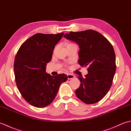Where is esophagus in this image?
<instances>
[{"mask_svg":"<svg viewBox=\"0 0 131 131\" xmlns=\"http://www.w3.org/2000/svg\"><path fill=\"white\" fill-rule=\"evenodd\" d=\"M74 78H75V76L74 75L71 74H68V79H73Z\"/></svg>","mask_w":131,"mask_h":131,"instance_id":"esophagus-1","label":"esophagus"}]
</instances>
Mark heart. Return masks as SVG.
I'll return each mask as SVG.
<instances>
[{
	"label": "heart",
	"instance_id": "1",
	"mask_svg": "<svg viewBox=\"0 0 131 131\" xmlns=\"http://www.w3.org/2000/svg\"><path fill=\"white\" fill-rule=\"evenodd\" d=\"M71 44H74V43H70V44H69L68 45H71Z\"/></svg>",
	"mask_w": 131,
	"mask_h": 131
}]
</instances>
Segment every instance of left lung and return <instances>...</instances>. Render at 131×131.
Listing matches in <instances>:
<instances>
[{
	"mask_svg": "<svg viewBox=\"0 0 131 131\" xmlns=\"http://www.w3.org/2000/svg\"><path fill=\"white\" fill-rule=\"evenodd\" d=\"M78 44V62L87 66L88 73L78 77L80 87L75 91L78 98L87 104L100 101L109 91L116 70L115 54L112 44L95 30L70 32L64 35Z\"/></svg>",
	"mask_w": 131,
	"mask_h": 131,
	"instance_id": "left-lung-1",
	"label": "left lung"
}]
</instances>
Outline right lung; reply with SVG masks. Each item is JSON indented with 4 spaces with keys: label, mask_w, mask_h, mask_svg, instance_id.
<instances>
[{
    "label": "right lung",
    "mask_w": 131,
    "mask_h": 131,
    "mask_svg": "<svg viewBox=\"0 0 131 131\" xmlns=\"http://www.w3.org/2000/svg\"><path fill=\"white\" fill-rule=\"evenodd\" d=\"M63 34L38 33L27 39L17 52L14 62L16 85L33 106L43 107L51 104L61 83L68 79L65 74L52 76L46 73L54 46Z\"/></svg>",
    "instance_id": "obj_1"
}]
</instances>
